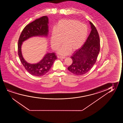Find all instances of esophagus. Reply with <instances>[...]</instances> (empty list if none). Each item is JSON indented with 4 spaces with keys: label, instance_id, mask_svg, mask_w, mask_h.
Here are the masks:
<instances>
[{
    "label": "esophagus",
    "instance_id": "obj_1",
    "mask_svg": "<svg viewBox=\"0 0 123 123\" xmlns=\"http://www.w3.org/2000/svg\"><path fill=\"white\" fill-rule=\"evenodd\" d=\"M57 57L60 59H65L66 57H62V56H57Z\"/></svg>",
    "mask_w": 123,
    "mask_h": 123
}]
</instances>
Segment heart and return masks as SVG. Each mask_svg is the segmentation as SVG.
<instances>
[{
	"instance_id": "1",
	"label": "heart",
	"mask_w": 123,
	"mask_h": 123,
	"mask_svg": "<svg viewBox=\"0 0 123 123\" xmlns=\"http://www.w3.org/2000/svg\"><path fill=\"white\" fill-rule=\"evenodd\" d=\"M88 35L87 26L74 20H62L57 24L53 31L50 38L52 49L56 50L62 44H64L58 49V54L66 55L70 51H74L82 46Z\"/></svg>"
}]
</instances>
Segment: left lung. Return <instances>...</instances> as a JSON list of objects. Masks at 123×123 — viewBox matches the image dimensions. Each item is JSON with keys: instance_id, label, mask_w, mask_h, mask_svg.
<instances>
[{"instance_id": "8db88e82", "label": "left lung", "mask_w": 123, "mask_h": 123, "mask_svg": "<svg viewBox=\"0 0 123 123\" xmlns=\"http://www.w3.org/2000/svg\"><path fill=\"white\" fill-rule=\"evenodd\" d=\"M91 31L84 44L71 57L73 62L68 69L76 75L87 73L96 62L100 50L99 36L96 28L89 21Z\"/></svg>"}]
</instances>
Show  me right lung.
<instances>
[{
	"label": "right lung",
	"mask_w": 123,
	"mask_h": 123,
	"mask_svg": "<svg viewBox=\"0 0 123 123\" xmlns=\"http://www.w3.org/2000/svg\"><path fill=\"white\" fill-rule=\"evenodd\" d=\"M49 19L44 16L25 26L20 34L18 42V54L21 62L25 70L33 76H42L46 74L51 68L57 57L54 52L47 53L37 63L27 62L22 55L21 46L23 42L34 37H47L49 33Z\"/></svg>",
	"instance_id": "add662e5"
}]
</instances>
